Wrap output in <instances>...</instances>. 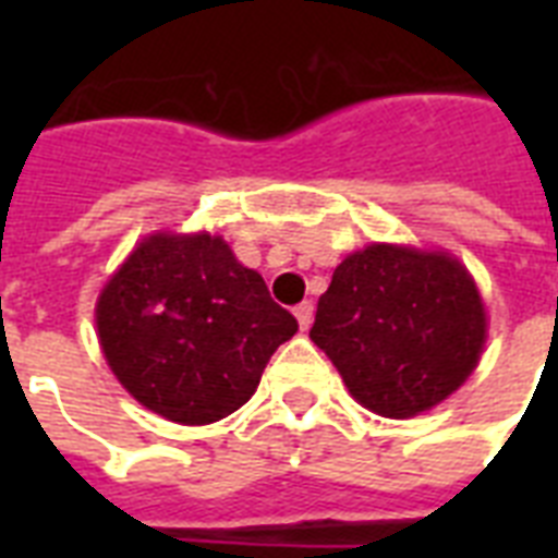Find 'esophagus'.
<instances>
[{
	"instance_id": "esophagus-1",
	"label": "esophagus",
	"mask_w": 558,
	"mask_h": 558,
	"mask_svg": "<svg viewBox=\"0 0 558 558\" xmlns=\"http://www.w3.org/2000/svg\"><path fill=\"white\" fill-rule=\"evenodd\" d=\"M313 315H315L313 301H301V304L295 306V318H298V324H301V330H310V324H313Z\"/></svg>"
}]
</instances>
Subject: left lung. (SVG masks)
<instances>
[{"label": "left lung", "instance_id": "obj_1", "mask_svg": "<svg viewBox=\"0 0 558 558\" xmlns=\"http://www.w3.org/2000/svg\"><path fill=\"white\" fill-rule=\"evenodd\" d=\"M310 339L356 402L405 420L440 405L477 367L484 301L458 257L371 243L336 266Z\"/></svg>", "mask_w": 558, "mask_h": 558}]
</instances>
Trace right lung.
<instances>
[{
    "label": "right lung",
    "mask_w": 558,
    "mask_h": 558,
    "mask_svg": "<svg viewBox=\"0 0 558 558\" xmlns=\"http://www.w3.org/2000/svg\"><path fill=\"white\" fill-rule=\"evenodd\" d=\"M100 350L118 381L170 423L208 425L245 405L298 332L266 280L222 236H144L100 289Z\"/></svg>",
    "instance_id": "obj_1"
}]
</instances>
